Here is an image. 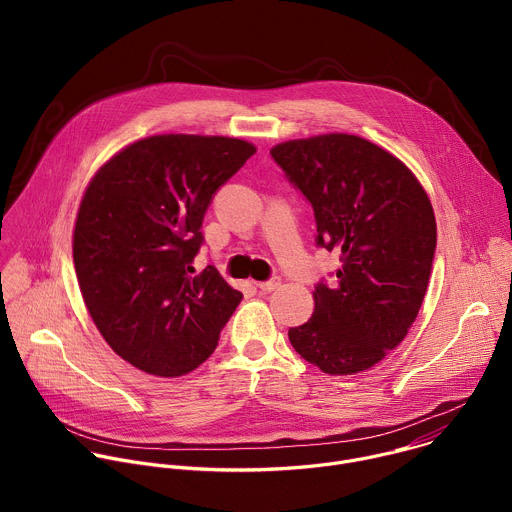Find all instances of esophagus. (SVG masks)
<instances>
[{
	"label": "esophagus",
	"mask_w": 512,
	"mask_h": 512,
	"mask_svg": "<svg viewBox=\"0 0 512 512\" xmlns=\"http://www.w3.org/2000/svg\"><path fill=\"white\" fill-rule=\"evenodd\" d=\"M279 285H281V279H279V277H271V279H267V281H259V283H257V287H259L261 291H275Z\"/></svg>",
	"instance_id": "esophagus-1"
}]
</instances>
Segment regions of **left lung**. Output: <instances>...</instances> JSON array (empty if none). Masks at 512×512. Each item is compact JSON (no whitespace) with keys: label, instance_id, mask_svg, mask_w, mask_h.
<instances>
[{"label":"left lung","instance_id":"obj_1","mask_svg":"<svg viewBox=\"0 0 512 512\" xmlns=\"http://www.w3.org/2000/svg\"><path fill=\"white\" fill-rule=\"evenodd\" d=\"M271 158L312 204L316 247L342 263L314 285V314L289 342L322 373L367 371L419 314L437 239L431 202L401 160L356 135L285 141Z\"/></svg>","mask_w":512,"mask_h":512}]
</instances>
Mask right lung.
Returning a JSON list of instances; mask_svg holds the SVG:
<instances>
[{"instance_id":"1","label":"right lung","mask_w":512,"mask_h":512,"mask_svg":"<svg viewBox=\"0 0 512 512\" xmlns=\"http://www.w3.org/2000/svg\"><path fill=\"white\" fill-rule=\"evenodd\" d=\"M255 154L235 137L154 135L91 180L72 257L87 310L135 369L180 377L214 352L243 294L208 265L194 275L204 214Z\"/></svg>"}]
</instances>
